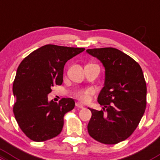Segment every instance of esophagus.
I'll return each instance as SVG.
<instances>
[{
	"mask_svg": "<svg viewBox=\"0 0 160 160\" xmlns=\"http://www.w3.org/2000/svg\"><path fill=\"white\" fill-rule=\"evenodd\" d=\"M76 106L78 107V108H84L83 105L81 104V103H80V102H77L76 103Z\"/></svg>",
	"mask_w": 160,
	"mask_h": 160,
	"instance_id": "1",
	"label": "esophagus"
}]
</instances>
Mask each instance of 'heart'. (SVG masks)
<instances>
[{"label": "heart", "mask_w": 160, "mask_h": 160, "mask_svg": "<svg viewBox=\"0 0 160 160\" xmlns=\"http://www.w3.org/2000/svg\"><path fill=\"white\" fill-rule=\"evenodd\" d=\"M94 92L93 89L89 88L80 90L76 93V97L82 102H87L89 99L90 96Z\"/></svg>", "instance_id": "obj_1"}]
</instances>
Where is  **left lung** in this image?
Wrapping results in <instances>:
<instances>
[{"mask_svg":"<svg viewBox=\"0 0 160 160\" xmlns=\"http://www.w3.org/2000/svg\"><path fill=\"white\" fill-rule=\"evenodd\" d=\"M102 63L104 87L98 96L103 110L89 108V134L100 143L116 144L128 138L138 126L147 105V85L137 61L114 48L87 49Z\"/></svg>","mask_w":160,"mask_h":160,"instance_id":"8db88e82","label":"left lung"}]
</instances>
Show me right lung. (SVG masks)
Here are the masks:
<instances>
[{"mask_svg": "<svg viewBox=\"0 0 160 160\" xmlns=\"http://www.w3.org/2000/svg\"><path fill=\"white\" fill-rule=\"evenodd\" d=\"M84 50L46 45L20 64L13 85L17 99L13 111L20 129L29 139L45 141L61 132L64 115L74 108L75 102L71 98H63L58 103L48 102V94L54 84H62L67 61Z\"/></svg>", "mask_w": 160, "mask_h": 160, "instance_id": "obj_1", "label": "right lung"}]
</instances>
